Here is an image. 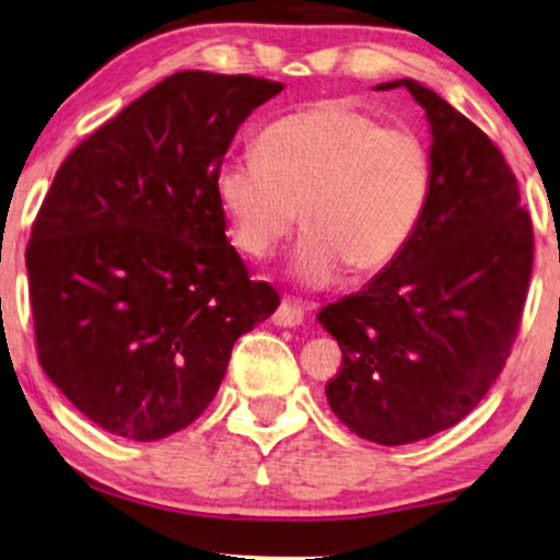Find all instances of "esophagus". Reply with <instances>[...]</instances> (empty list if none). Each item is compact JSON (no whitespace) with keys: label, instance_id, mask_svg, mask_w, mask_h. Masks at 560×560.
Wrapping results in <instances>:
<instances>
[{"label":"esophagus","instance_id":"1","mask_svg":"<svg viewBox=\"0 0 560 560\" xmlns=\"http://www.w3.org/2000/svg\"><path fill=\"white\" fill-rule=\"evenodd\" d=\"M303 318H305L303 308L293 301H282L280 308L275 311V316H272V320L278 326H301Z\"/></svg>","mask_w":560,"mask_h":560}]
</instances>
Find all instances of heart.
I'll return each instance as SVG.
<instances>
[{
	"instance_id": "1",
	"label": "heart",
	"mask_w": 560,
	"mask_h": 560,
	"mask_svg": "<svg viewBox=\"0 0 560 560\" xmlns=\"http://www.w3.org/2000/svg\"><path fill=\"white\" fill-rule=\"evenodd\" d=\"M217 201L234 247L265 259L298 224L295 275L320 288L347 270H387L423 226L433 155L412 129L347 102H320L265 129L257 155L219 165Z\"/></svg>"
}]
</instances>
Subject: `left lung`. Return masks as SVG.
Segmentation results:
<instances>
[{
	"instance_id": "1",
	"label": "left lung",
	"mask_w": 560,
	"mask_h": 560,
	"mask_svg": "<svg viewBox=\"0 0 560 560\" xmlns=\"http://www.w3.org/2000/svg\"><path fill=\"white\" fill-rule=\"evenodd\" d=\"M431 121L433 198L410 247L364 290L318 311L339 341L326 397L357 435L400 446L477 408L508 362L533 272V221L500 148L402 79Z\"/></svg>"
}]
</instances>
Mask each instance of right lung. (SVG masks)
Here are the masks:
<instances>
[{
	"label": "right lung",
	"mask_w": 560,
	"mask_h": 560,
	"mask_svg": "<svg viewBox=\"0 0 560 560\" xmlns=\"http://www.w3.org/2000/svg\"><path fill=\"white\" fill-rule=\"evenodd\" d=\"M280 81L178 71L58 167L25 262L52 385L104 431L158 441L194 423L234 341L280 305L226 242L219 165Z\"/></svg>",
	"instance_id": "right-lung-1"
}]
</instances>
